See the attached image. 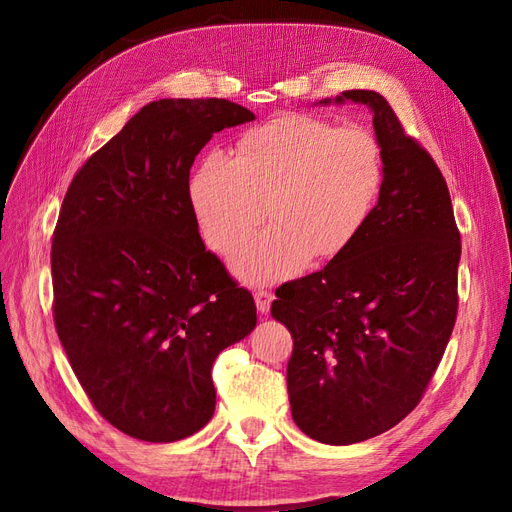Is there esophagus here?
Wrapping results in <instances>:
<instances>
[{"label":"esophagus","mask_w":512,"mask_h":512,"mask_svg":"<svg viewBox=\"0 0 512 512\" xmlns=\"http://www.w3.org/2000/svg\"><path fill=\"white\" fill-rule=\"evenodd\" d=\"M272 300H274V296H272V292H268V290H257V292H255V305H257V311H259V313H268V311H270V305H272Z\"/></svg>","instance_id":"34e87169"}]
</instances>
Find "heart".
I'll use <instances>...</instances> for the list:
<instances>
[{"mask_svg": "<svg viewBox=\"0 0 512 512\" xmlns=\"http://www.w3.org/2000/svg\"><path fill=\"white\" fill-rule=\"evenodd\" d=\"M383 179V153L368 129L290 114L246 129L231 157H205L188 194L205 244L220 255L264 222L268 205L274 225L240 248L233 272L272 285L311 257L346 253L372 218Z\"/></svg>", "mask_w": 512, "mask_h": 512, "instance_id": "obj_1", "label": "heart"}]
</instances>
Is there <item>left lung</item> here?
I'll list each match as a JSON object with an SVG mask.
<instances>
[{
    "label": "left lung",
    "mask_w": 512,
    "mask_h": 512,
    "mask_svg": "<svg viewBox=\"0 0 512 512\" xmlns=\"http://www.w3.org/2000/svg\"><path fill=\"white\" fill-rule=\"evenodd\" d=\"M344 101L374 114L381 199L346 253L281 285L270 309L294 337V422L329 445L372 439L415 409L454 329L461 259L448 183L430 153L383 95L346 90L335 97Z\"/></svg>",
    "instance_id": "obj_1"
}]
</instances>
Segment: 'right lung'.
Returning <instances> with one entry per match:
<instances>
[{
  "instance_id": "obj_1",
  "label": "right lung",
  "mask_w": 512,
  "mask_h": 512,
  "mask_svg": "<svg viewBox=\"0 0 512 512\" xmlns=\"http://www.w3.org/2000/svg\"><path fill=\"white\" fill-rule=\"evenodd\" d=\"M253 119L227 99L153 101L64 194L51 244L56 331L95 409L134 439L201 430L216 409V357L257 324L251 292L205 248L188 194L216 131Z\"/></svg>"
}]
</instances>
